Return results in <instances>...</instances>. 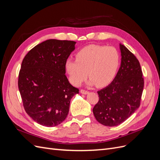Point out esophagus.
I'll return each instance as SVG.
<instances>
[{"mask_svg":"<svg viewBox=\"0 0 160 160\" xmlns=\"http://www.w3.org/2000/svg\"><path fill=\"white\" fill-rule=\"evenodd\" d=\"M81 93L82 94H84V95H86V94H88L89 93V91H86L85 89H81Z\"/></svg>","mask_w":160,"mask_h":160,"instance_id":"34e87169","label":"esophagus"}]
</instances>
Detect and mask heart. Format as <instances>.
I'll list each match as a JSON object with an SVG mask.
<instances>
[{"instance_id": "heart-1", "label": "heart", "mask_w": 160, "mask_h": 160, "mask_svg": "<svg viewBox=\"0 0 160 160\" xmlns=\"http://www.w3.org/2000/svg\"><path fill=\"white\" fill-rule=\"evenodd\" d=\"M119 63L120 56L115 47L91 45L77 52L76 61L67 60L65 70L75 86L80 85L88 75L89 85L104 88L114 79Z\"/></svg>"}]
</instances>
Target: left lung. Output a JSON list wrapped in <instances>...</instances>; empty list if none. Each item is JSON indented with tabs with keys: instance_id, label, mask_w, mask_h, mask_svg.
Segmentation results:
<instances>
[{
	"instance_id": "1",
	"label": "left lung",
	"mask_w": 160,
	"mask_h": 160,
	"mask_svg": "<svg viewBox=\"0 0 160 160\" xmlns=\"http://www.w3.org/2000/svg\"><path fill=\"white\" fill-rule=\"evenodd\" d=\"M122 63L113 81L98 91L99 101L93 109L97 121L105 126L122 123L139 107L144 80L139 62L120 44Z\"/></svg>"
}]
</instances>
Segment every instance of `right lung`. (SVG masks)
<instances>
[{"mask_svg": "<svg viewBox=\"0 0 160 160\" xmlns=\"http://www.w3.org/2000/svg\"><path fill=\"white\" fill-rule=\"evenodd\" d=\"M76 42L49 39L33 47L24 58L18 86L27 113L46 127L66 119L71 99L79 93L65 75V62Z\"/></svg>", "mask_w": 160, "mask_h": 160, "instance_id": "add662e5", "label": "right lung"}]
</instances>
